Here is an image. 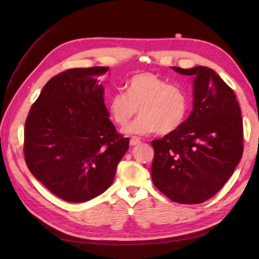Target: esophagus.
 <instances>
[{"label":"esophagus","instance_id":"34e87169","mask_svg":"<svg viewBox=\"0 0 259 259\" xmlns=\"http://www.w3.org/2000/svg\"><path fill=\"white\" fill-rule=\"evenodd\" d=\"M140 142H141L140 139L137 138V137H133V138L130 139V145L131 146H137V145H139Z\"/></svg>","mask_w":259,"mask_h":259}]
</instances>
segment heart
I'll use <instances>...</instances> for the list:
<instances>
[{
	"instance_id": "obj_1",
	"label": "heart",
	"mask_w": 259,
	"mask_h": 259,
	"mask_svg": "<svg viewBox=\"0 0 259 259\" xmlns=\"http://www.w3.org/2000/svg\"><path fill=\"white\" fill-rule=\"evenodd\" d=\"M107 106L111 119L120 126L128 124L139 108L140 118L126 128V134L146 136L157 131L169 135L184 123L189 99L180 87L144 72L126 82L125 95L118 92L110 96Z\"/></svg>"
}]
</instances>
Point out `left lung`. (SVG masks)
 I'll list each match as a JSON object with an SVG mask.
<instances>
[{"instance_id":"left-lung-1","label":"left lung","mask_w":259,"mask_h":259,"mask_svg":"<svg viewBox=\"0 0 259 259\" xmlns=\"http://www.w3.org/2000/svg\"><path fill=\"white\" fill-rule=\"evenodd\" d=\"M171 68L194 76V108L179 129L151 142V178L169 199L192 205L216 195L237 167L243 119L233 89L212 69Z\"/></svg>"}]
</instances>
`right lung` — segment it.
<instances>
[{
	"mask_svg": "<svg viewBox=\"0 0 259 259\" xmlns=\"http://www.w3.org/2000/svg\"><path fill=\"white\" fill-rule=\"evenodd\" d=\"M108 70L76 68L53 76L25 121L26 166L65 201L84 202L106 191L129 149V138L109 119L98 80Z\"/></svg>",
	"mask_w": 259,
	"mask_h": 259,
	"instance_id": "add662e5",
	"label": "right lung"
}]
</instances>
